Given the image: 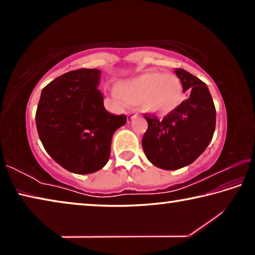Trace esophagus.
Masks as SVG:
<instances>
[{
	"mask_svg": "<svg viewBox=\"0 0 255 255\" xmlns=\"http://www.w3.org/2000/svg\"><path fill=\"white\" fill-rule=\"evenodd\" d=\"M127 116H128V117L130 118V119H132V118H135L136 116H137V112L133 111V110H130V111L127 112Z\"/></svg>",
	"mask_w": 255,
	"mask_h": 255,
	"instance_id": "obj_1",
	"label": "esophagus"
}]
</instances>
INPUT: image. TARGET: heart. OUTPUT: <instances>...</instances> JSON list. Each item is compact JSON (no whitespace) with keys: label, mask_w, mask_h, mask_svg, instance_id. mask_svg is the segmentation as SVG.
<instances>
[{"label":"heart","mask_w":255,"mask_h":255,"mask_svg":"<svg viewBox=\"0 0 255 255\" xmlns=\"http://www.w3.org/2000/svg\"><path fill=\"white\" fill-rule=\"evenodd\" d=\"M118 96L129 105H140L149 114L165 116L182 102L183 90L179 77L165 73L146 72L116 86Z\"/></svg>","instance_id":"1"}]
</instances>
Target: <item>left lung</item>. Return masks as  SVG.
Here are the masks:
<instances>
[{
    "label": "left lung",
    "instance_id": "1",
    "mask_svg": "<svg viewBox=\"0 0 255 255\" xmlns=\"http://www.w3.org/2000/svg\"><path fill=\"white\" fill-rule=\"evenodd\" d=\"M175 74L189 98L163 119L144 115L148 128L141 146L148 161L163 170L195 162L213 139L216 127V108L206 83L182 68H175Z\"/></svg>",
    "mask_w": 255,
    "mask_h": 255
}]
</instances>
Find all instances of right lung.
<instances>
[{"instance_id":"1","label":"right lung","mask_w":255,"mask_h":255,"mask_svg":"<svg viewBox=\"0 0 255 255\" xmlns=\"http://www.w3.org/2000/svg\"><path fill=\"white\" fill-rule=\"evenodd\" d=\"M101 72L80 68L56 77L41 91L36 126L42 145L56 163L76 174L106 165L114 132L127 122L103 106Z\"/></svg>"}]
</instances>
